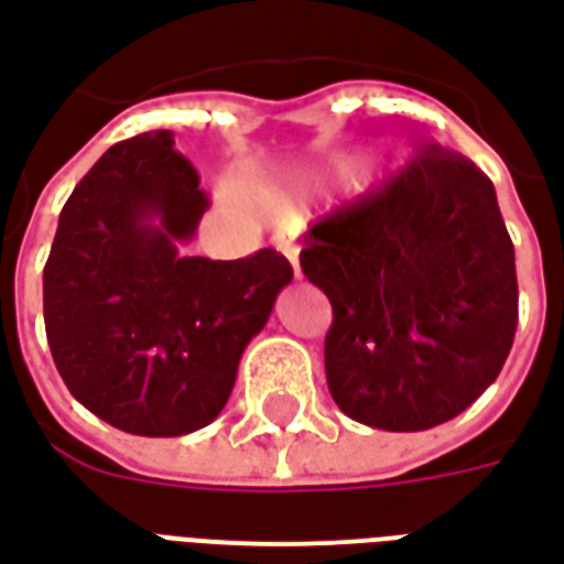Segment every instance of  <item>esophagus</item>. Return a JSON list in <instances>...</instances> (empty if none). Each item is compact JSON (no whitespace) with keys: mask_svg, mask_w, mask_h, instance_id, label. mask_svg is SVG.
<instances>
[{"mask_svg":"<svg viewBox=\"0 0 564 564\" xmlns=\"http://www.w3.org/2000/svg\"><path fill=\"white\" fill-rule=\"evenodd\" d=\"M281 253L286 259H290V265H293V274H295V281L302 278V271H299V247L295 245H283L281 247Z\"/></svg>","mask_w":564,"mask_h":564,"instance_id":"esophagus-1","label":"esophagus"}]
</instances>
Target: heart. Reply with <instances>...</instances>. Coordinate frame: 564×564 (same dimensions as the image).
<instances>
[{"label": "heart", "mask_w": 564, "mask_h": 564, "mask_svg": "<svg viewBox=\"0 0 564 564\" xmlns=\"http://www.w3.org/2000/svg\"><path fill=\"white\" fill-rule=\"evenodd\" d=\"M220 198L226 202V205H229V208H245V196H241L235 186H223Z\"/></svg>", "instance_id": "obj_1"}]
</instances>
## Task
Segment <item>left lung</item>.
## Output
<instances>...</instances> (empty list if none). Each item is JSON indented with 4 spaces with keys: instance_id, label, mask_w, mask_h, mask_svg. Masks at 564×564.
<instances>
[{
    "instance_id": "1",
    "label": "left lung",
    "mask_w": 564,
    "mask_h": 564,
    "mask_svg": "<svg viewBox=\"0 0 564 564\" xmlns=\"http://www.w3.org/2000/svg\"><path fill=\"white\" fill-rule=\"evenodd\" d=\"M299 259L332 302L326 380L356 423L423 432L498 378L520 293L496 186L474 162L429 148L317 223Z\"/></svg>"
}]
</instances>
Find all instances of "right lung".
Here are the masks:
<instances>
[{
  "mask_svg": "<svg viewBox=\"0 0 564 564\" xmlns=\"http://www.w3.org/2000/svg\"><path fill=\"white\" fill-rule=\"evenodd\" d=\"M208 198L169 129L108 148L59 214L44 265L56 371L87 411L129 435L214 423L247 344L293 281L278 250L186 257Z\"/></svg>",
  "mask_w": 564,
  "mask_h": 564,
  "instance_id": "right-lung-1",
  "label": "right lung"
}]
</instances>
